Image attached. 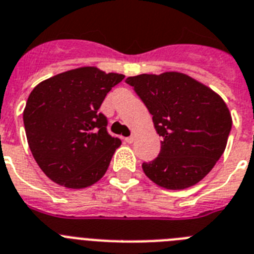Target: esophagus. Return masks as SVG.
<instances>
[{
	"label": "esophagus",
	"instance_id": "1",
	"mask_svg": "<svg viewBox=\"0 0 254 254\" xmlns=\"http://www.w3.org/2000/svg\"><path fill=\"white\" fill-rule=\"evenodd\" d=\"M134 139H135V136L130 135V136H127V138H125V142L129 143V144H131V143L134 142Z\"/></svg>",
	"mask_w": 254,
	"mask_h": 254
}]
</instances>
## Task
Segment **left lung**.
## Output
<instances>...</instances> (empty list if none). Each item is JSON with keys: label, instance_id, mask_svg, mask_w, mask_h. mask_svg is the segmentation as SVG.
Wrapping results in <instances>:
<instances>
[{"label": "left lung", "instance_id": "1", "mask_svg": "<svg viewBox=\"0 0 254 254\" xmlns=\"http://www.w3.org/2000/svg\"><path fill=\"white\" fill-rule=\"evenodd\" d=\"M125 81L148 109L162 136L158 157L142 165L147 178L170 190L200 182L226 148L233 120L224 100L178 71L140 74Z\"/></svg>", "mask_w": 254, "mask_h": 254}]
</instances>
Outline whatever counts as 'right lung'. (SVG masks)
Listing matches in <instances>:
<instances>
[{"label": "right lung", "instance_id": "obj_1", "mask_svg": "<svg viewBox=\"0 0 254 254\" xmlns=\"http://www.w3.org/2000/svg\"><path fill=\"white\" fill-rule=\"evenodd\" d=\"M124 78L84 66L46 79L32 90L23 114L26 139L52 182L83 189L105 175L121 140L107 133L100 107Z\"/></svg>", "mask_w": 254, "mask_h": 254}]
</instances>
